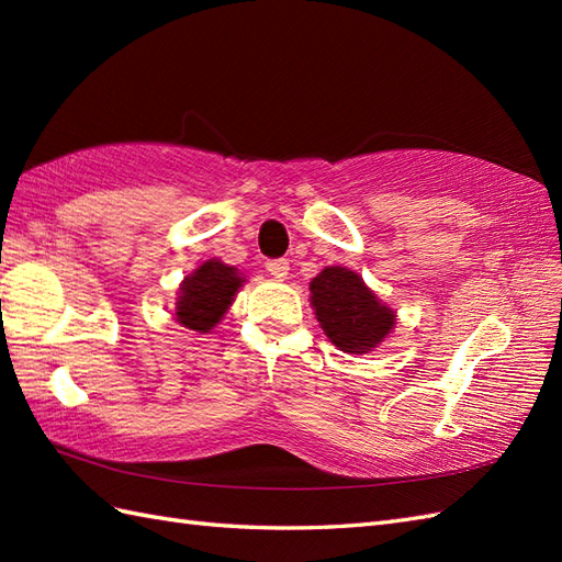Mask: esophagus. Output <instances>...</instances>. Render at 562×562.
<instances>
[{
    "mask_svg": "<svg viewBox=\"0 0 562 562\" xmlns=\"http://www.w3.org/2000/svg\"><path fill=\"white\" fill-rule=\"evenodd\" d=\"M266 268L274 280H284V278H288V272H290V262L288 260H268Z\"/></svg>",
    "mask_w": 562,
    "mask_h": 562,
    "instance_id": "1",
    "label": "esophagus"
}]
</instances>
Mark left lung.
Listing matches in <instances>:
<instances>
[{
  "label": "left lung",
  "instance_id": "1",
  "mask_svg": "<svg viewBox=\"0 0 562 562\" xmlns=\"http://www.w3.org/2000/svg\"><path fill=\"white\" fill-rule=\"evenodd\" d=\"M308 292L318 326L342 352H374L396 328V312L350 268H324L308 284Z\"/></svg>",
  "mask_w": 562,
  "mask_h": 562
}]
</instances>
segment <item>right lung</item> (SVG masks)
<instances>
[{"mask_svg":"<svg viewBox=\"0 0 562 562\" xmlns=\"http://www.w3.org/2000/svg\"><path fill=\"white\" fill-rule=\"evenodd\" d=\"M244 272H238V268L234 266H226L220 258L200 262L178 284V296L173 306L176 321L190 330L212 333V328L229 312V306L234 304L238 290L244 288Z\"/></svg>","mask_w":562,"mask_h":562,"instance_id":"obj_1","label":"right lung"}]
</instances>
